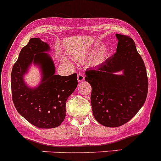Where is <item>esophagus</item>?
I'll return each mask as SVG.
<instances>
[{
    "instance_id": "esophagus-1",
    "label": "esophagus",
    "mask_w": 161,
    "mask_h": 161,
    "mask_svg": "<svg viewBox=\"0 0 161 161\" xmlns=\"http://www.w3.org/2000/svg\"><path fill=\"white\" fill-rule=\"evenodd\" d=\"M84 80V75L83 74H81V73H79L78 74H77V81L78 82H82V81Z\"/></svg>"
}]
</instances>
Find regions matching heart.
<instances>
[{"mask_svg":"<svg viewBox=\"0 0 161 161\" xmlns=\"http://www.w3.org/2000/svg\"><path fill=\"white\" fill-rule=\"evenodd\" d=\"M109 55L108 49L105 46H102L100 48L97 53L95 54H90L89 57L93 58V63L95 64H99L103 62L104 60L108 57Z\"/></svg>","mask_w":161,"mask_h":161,"instance_id":"heart-1","label":"heart"}]
</instances>
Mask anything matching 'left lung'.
Listing matches in <instances>:
<instances>
[{"mask_svg":"<svg viewBox=\"0 0 161 161\" xmlns=\"http://www.w3.org/2000/svg\"><path fill=\"white\" fill-rule=\"evenodd\" d=\"M116 53L97 68L85 71L92 86L91 102L94 119L102 125H124L140 111L148 92L147 69L134 41L116 34ZM123 71L121 75H116Z\"/></svg>","mask_w":161,"mask_h":161,"instance_id":"left-lung-1","label":"left lung"}]
</instances>
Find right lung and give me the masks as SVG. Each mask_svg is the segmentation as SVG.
Segmentation results:
<instances>
[{
    "label": "right lung",
    "instance_id": "obj_1",
    "mask_svg": "<svg viewBox=\"0 0 161 161\" xmlns=\"http://www.w3.org/2000/svg\"><path fill=\"white\" fill-rule=\"evenodd\" d=\"M49 51L47 42L39 38L30 39L21 49L11 77L14 107L28 122L41 129L56 128L62 123L66 116V102L77 86V74H55L53 61L46 53ZM32 62L42 72L41 84L34 89L24 81V75Z\"/></svg>",
    "mask_w": 161,
    "mask_h": 161
}]
</instances>
